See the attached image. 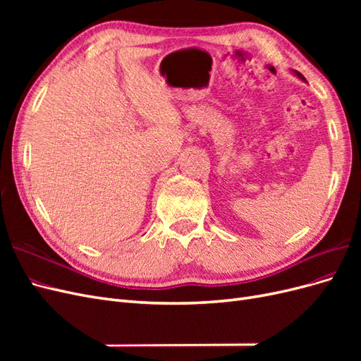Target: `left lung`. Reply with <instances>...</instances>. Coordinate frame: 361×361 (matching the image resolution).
I'll return each mask as SVG.
<instances>
[{
    "label": "left lung",
    "mask_w": 361,
    "mask_h": 361,
    "mask_svg": "<svg viewBox=\"0 0 361 361\" xmlns=\"http://www.w3.org/2000/svg\"><path fill=\"white\" fill-rule=\"evenodd\" d=\"M297 75H298V76H300V78H301V80H304V76H302V75H301V73H300V72H297Z\"/></svg>",
    "instance_id": "obj_1"
}]
</instances>
